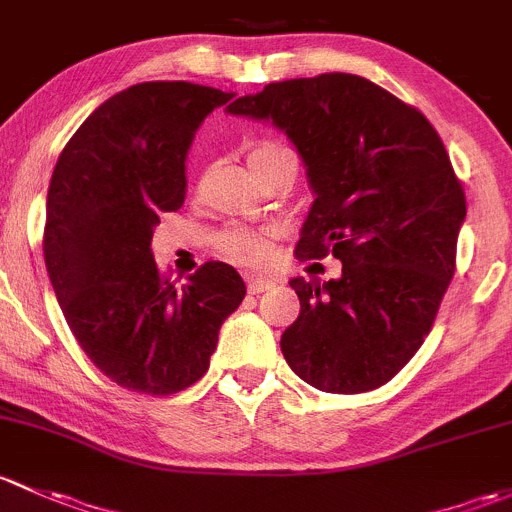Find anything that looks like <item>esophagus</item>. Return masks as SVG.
Returning <instances> with one entry per match:
<instances>
[{
	"mask_svg": "<svg viewBox=\"0 0 512 512\" xmlns=\"http://www.w3.org/2000/svg\"><path fill=\"white\" fill-rule=\"evenodd\" d=\"M246 288H249L251 295H258V293H263V291H268V288H271V281H268V278L249 276V278H246Z\"/></svg>",
	"mask_w": 512,
	"mask_h": 512,
	"instance_id": "1",
	"label": "esophagus"
}]
</instances>
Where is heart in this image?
I'll use <instances>...</instances> for the list:
<instances>
[{"instance_id":"heart-1","label":"heart","mask_w":512,"mask_h":512,"mask_svg":"<svg viewBox=\"0 0 512 512\" xmlns=\"http://www.w3.org/2000/svg\"><path fill=\"white\" fill-rule=\"evenodd\" d=\"M281 157H295L291 147L281 145V142H258L251 150L249 162L251 165H268L273 160H281ZM219 249L229 261L241 263V266H258L268 258L271 251V236L266 231H254L246 229V226H231L221 234Z\"/></svg>"}]
</instances>
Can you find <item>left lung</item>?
I'll list each match as a JSON object with an SVG mask.
<instances>
[{"label":"left lung","instance_id":"left-lung-1","mask_svg":"<svg viewBox=\"0 0 512 512\" xmlns=\"http://www.w3.org/2000/svg\"><path fill=\"white\" fill-rule=\"evenodd\" d=\"M226 110L273 120L298 147L315 202L295 256L342 261L337 281H291L300 315L283 357L320 392L382 387L429 335L456 271L466 194L439 133L352 73L268 83Z\"/></svg>","mask_w":512,"mask_h":512}]
</instances>
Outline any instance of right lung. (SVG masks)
I'll return each instance as SVG.
<instances>
[{
    "instance_id": "add662e5",
    "label": "right lung",
    "mask_w": 512,
    "mask_h": 512,
    "mask_svg": "<svg viewBox=\"0 0 512 512\" xmlns=\"http://www.w3.org/2000/svg\"><path fill=\"white\" fill-rule=\"evenodd\" d=\"M234 93L147 81L98 105L66 142L46 199L44 261L71 333L105 377L170 397L209 370L241 305L236 268L207 261L177 286L152 258V229L184 202L194 130Z\"/></svg>"
}]
</instances>
